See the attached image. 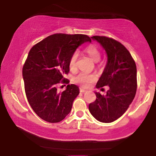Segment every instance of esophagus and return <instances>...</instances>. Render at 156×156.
Here are the masks:
<instances>
[{"label": "esophagus", "mask_w": 156, "mask_h": 156, "mask_svg": "<svg viewBox=\"0 0 156 156\" xmlns=\"http://www.w3.org/2000/svg\"><path fill=\"white\" fill-rule=\"evenodd\" d=\"M86 91H87L86 90H85V89H83V88H81V87L80 88V93H85V92H86Z\"/></svg>", "instance_id": "1"}]
</instances>
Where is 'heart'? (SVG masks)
I'll list each match as a JSON object with an SVG mask.
<instances>
[{
    "label": "heart",
    "instance_id": "b5f03b06",
    "mask_svg": "<svg viewBox=\"0 0 156 156\" xmlns=\"http://www.w3.org/2000/svg\"><path fill=\"white\" fill-rule=\"evenodd\" d=\"M85 52L94 61L98 62L101 58V54L100 49L95 44L87 46L85 49ZM78 57V52H74L72 54L69 60V69L73 71L77 69V59ZM97 80V76L93 73H87L81 72L73 78V81L76 83H78L83 87H88L92 83Z\"/></svg>",
    "mask_w": 156,
    "mask_h": 156
}]
</instances>
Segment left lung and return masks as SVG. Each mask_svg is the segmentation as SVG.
<instances>
[{
    "label": "left lung",
    "instance_id": "8db88e82",
    "mask_svg": "<svg viewBox=\"0 0 156 156\" xmlns=\"http://www.w3.org/2000/svg\"><path fill=\"white\" fill-rule=\"evenodd\" d=\"M98 41L107 55V63L96 87L109 86L106 95L96 93L89 105L91 115L99 122L110 123L124 115L135 97L137 88L136 66L124 45L105 36L91 37Z\"/></svg>",
    "mask_w": 156,
    "mask_h": 156
}]
</instances>
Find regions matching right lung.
I'll return each mask as SVG.
<instances>
[{
	"mask_svg": "<svg viewBox=\"0 0 156 156\" xmlns=\"http://www.w3.org/2000/svg\"><path fill=\"white\" fill-rule=\"evenodd\" d=\"M91 42L85 34H54L34 45L23 68L27 99L41 119L57 123L71 110L73 100L79 94L74 84L58 92L59 83H69L64 78L69 69V60L79 46Z\"/></svg>",
	"mask_w": 156,
	"mask_h": 156,
	"instance_id": "1",
	"label": "right lung"
}]
</instances>
